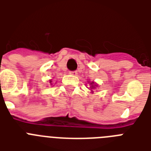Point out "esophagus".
<instances>
[{"instance_id":"obj_1","label":"esophagus","mask_w":151,"mask_h":151,"mask_svg":"<svg viewBox=\"0 0 151 151\" xmlns=\"http://www.w3.org/2000/svg\"><path fill=\"white\" fill-rule=\"evenodd\" d=\"M70 74H71V75H73V76H76L77 74H78V72H77L76 70L70 71Z\"/></svg>"}]
</instances>
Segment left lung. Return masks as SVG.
<instances>
[{
    "label": "left lung",
    "mask_w": 151,
    "mask_h": 151,
    "mask_svg": "<svg viewBox=\"0 0 151 151\" xmlns=\"http://www.w3.org/2000/svg\"><path fill=\"white\" fill-rule=\"evenodd\" d=\"M90 85H91V87H90L91 89H92V88H96L97 87V85H96L93 81H92V82H90ZM92 92H93L92 90Z\"/></svg>",
    "instance_id": "obj_1"
}]
</instances>
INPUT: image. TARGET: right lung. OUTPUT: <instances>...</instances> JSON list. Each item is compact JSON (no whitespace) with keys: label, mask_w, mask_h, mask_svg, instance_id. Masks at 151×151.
I'll return each mask as SVG.
<instances>
[{"label":"right lung","mask_w":151,"mask_h":151,"mask_svg":"<svg viewBox=\"0 0 151 151\" xmlns=\"http://www.w3.org/2000/svg\"><path fill=\"white\" fill-rule=\"evenodd\" d=\"M49 82L51 83V85H52V80H50V81H49Z\"/></svg>","instance_id":"add662e5"}]
</instances>
